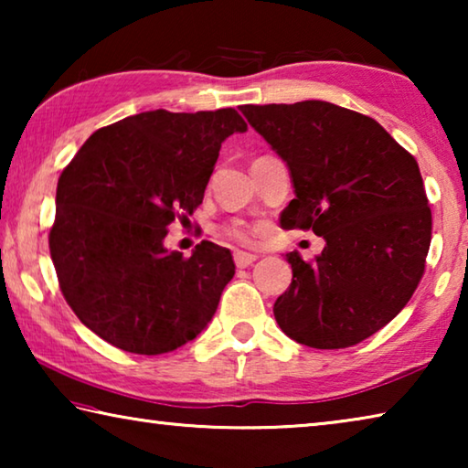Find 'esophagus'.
Instances as JSON below:
<instances>
[{"label": "esophagus", "instance_id": "34e87169", "mask_svg": "<svg viewBox=\"0 0 468 468\" xmlns=\"http://www.w3.org/2000/svg\"><path fill=\"white\" fill-rule=\"evenodd\" d=\"M235 266L237 268H248L250 264H253L258 260V256H253V253H245V251H235Z\"/></svg>", "mask_w": 468, "mask_h": 468}]
</instances>
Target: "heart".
<instances>
[{
    "label": "heart",
    "instance_id": "obj_1",
    "mask_svg": "<svg viewBox=\"0 0 468 468\" xmlns=\"http://www.w3.org/2000/svg\"><path fill=\"white\" fill-rule=\"evenodd\" d=\"M225 235L229 237V239L235 241V243H241V245H250L251 243V235L248 229H243L239 225H229L225 229Z\"/></svg>",
    "mask_w": 468,
    "mask_h": 468
}]
</instances>
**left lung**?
Segmentation results:
<instances>
[{"label": "left lung", "instance_id": "obj_1", "mask_svg": "<svg viewBox=\"0 0 468 468\" xmlns=\"http://www.w3.org/2000/svg\"><path fill=\"white\" fill-rule=\"evenodd\" d=\"M239 109L289 165L295 197L281 225L326 239L310 262L287 253L292 281L276 299V322L314 348L361 343L423 279L431 208L415 156L376 120L326 101Z\"/></svg>", "mask_w": 468, "mask_h": 468}]
</instances>
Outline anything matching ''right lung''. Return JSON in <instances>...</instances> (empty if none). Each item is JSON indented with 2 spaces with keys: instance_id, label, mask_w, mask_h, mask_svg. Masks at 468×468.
<instances>
[{
  "instance_id": "1",
  "label": "right lung",
  "mask_w": 468,
  "mask_h": 468,
  "mask_svg": "<svg viewBox=\"0 0 468 468\" xmlns=\"http://www.w3.org/2000/svg\"><path fill=\"white\" fill-rule=\"evenodd\" d=\"M235 109H156L101 128L61 171L49 251L59 289L86 328L122 351L161 355L196 338L233 279L212 241L184 258L163 245L204 200Z\"/></svg>"
}]
</instances>
